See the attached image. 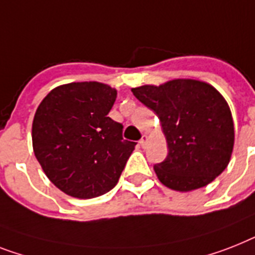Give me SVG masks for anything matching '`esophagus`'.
<instances>
[{"instance_id":"34e87169","label":"esophagus","mask_w":255,"mask_h":255,"mask_svg":"<svg viewBox=\"0 0 255 255\" xmlns=\"http://www.w3.org/2000/svg\"><path fill=\"white\" fill-rule=\"evenodd\" d=\"M146 142H148V136H146V134H142L141 140H140V145H141L142 148H145Z\"/></svg>"}]
</instances>
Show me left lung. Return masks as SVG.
<instances>
[{
    "mask_svg": "<svg viewBox=\"0 0 255 255\" xmlns=\"http://www.w3.org/2000/svg\"><path fill=\"white\" fill-rule=\"evenodd\" d=\"M154 111L166 137L165 161L154 165L157 178L175 191L204 187L225 170L235 144V126L224 97L207 82L177 78L160 86L132 89Z\"/></svg>",
    "mask_w": 255,
    "mask_h": 255,
    "instance_id": "8db88e82",
    "label": "left lung"
}]
</instances>
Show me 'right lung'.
Masks as SVG:
<instances>
[{
    "instance_id": "1",
    "label": "right lung",
    "mask_w": 255,
    "mask_h": 255,
    "mask_svg": "<svg viewBox=\"0 0 255 255\" xmlns=\"http://www.w3.org/2000/svg\"><path fill=\"white\" fill-rule=\"evenodd\" d=\"M117 90L89 81L57 86L45 95L32 122V148L41 169L67 195L92 199L121 178L136 142L107 117Z\"/></svg>"
}]
</instances>
